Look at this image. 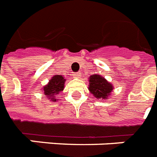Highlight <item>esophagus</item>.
<instances>
[{"label":"esophagus","mask_w":157,"mask_h":157,"mask_svg":"<svg viewBox=\"0 0 157 157\" xmlns=\"http://www.w3.org/2000/svg\"><path fill=\"white\" fill-rule=\"evenodd\" d=\"M81 74L80 72H76V73L73 74V77L74 78H80V76H81Z\"/></svg>","instance_id":"34e87169"}]
</instances>
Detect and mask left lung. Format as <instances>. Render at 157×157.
Masks as SVG:
<instances>
[{"label":"left lung","instance_id":"obj_1","mask_svg":"<svg viewBox=\"0 0 157 157\" xmlns=\"http://www.w3.org/2000/svg\"><path fill=\"white\" fill-rule=\"evenodd\" d=\"M89 90L97 99H107L113 90V86L100 75H91L90 76Z\"/></svg>","mask_w":157,"mask_h":157}]
</instances>
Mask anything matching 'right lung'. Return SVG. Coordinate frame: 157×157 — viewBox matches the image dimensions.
<instances>
[{"label":"right lung","instance_id":"1","mask_svg":"<svg viewBox=\"0 0 157 157\" xmlns=\"http://www.w3.org/2000/svg\"><path fill=\"white\" fill-rule=\"evenodd\" d=\"M66 80L61 75H54L52 78L50 79L49 83L43 87V91L45 95H46L50 100L53 102H56L58 99L56 95L59 94V92L63 90L64 83Z\"/></svg>","mask_w":157,"mask_h":157}]
</instances>
